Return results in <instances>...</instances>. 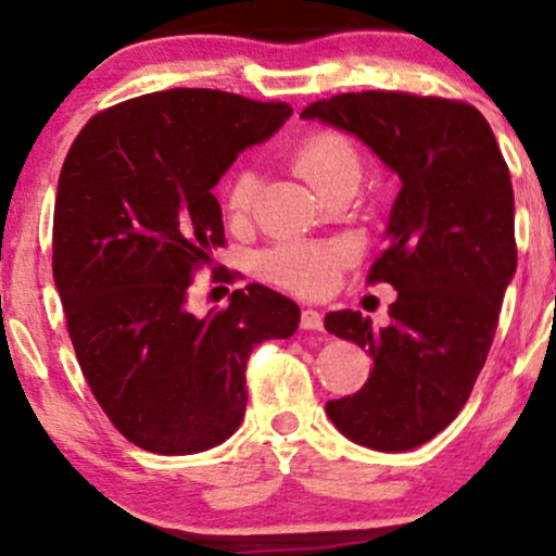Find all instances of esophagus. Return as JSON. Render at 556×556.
<instances>
[{
	"label": "esophagus",
	"mask_w": 556,
	"mask_h": 556,
	"mask_svg": "<svg viewBox=\"0 0 556 556\" xmlns=\"http://www.w3.org/2000/svg\"><path fill=\"white\" fill-rule=\"evenodd\" d=\"M300 326L305 330H323V315L318 311H313V307H305V311H302Z\"/></svg>",
	"instance_id": "obj_1"
}]
</instances>
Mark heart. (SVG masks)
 Returning <instances> with one entry per match:
<instances>
[{
    "mask_svg": "<svg viewBox=\"0 0 556 556\" xmlns=\"http://www.w3.org/2000/svg\"><path fill=\"white\" fill-rule=\"evenodd\" d=\"M290 166L315 192L330 197L336 192H354L362 179V156L354 140L333 128H315L305 132L290 149ZM258 192V174L251 166H238L223 187V207L233 220H243L254 207ZM343 264L339 245L290 241L277 245L264 258V269L279 285L305 294L328 292Z\"/></svg>",
    "mask_w": 556,
    "mask_h": 556,
    "instance_id": "obj_1",
    "label": "heart"
}]
</instances>
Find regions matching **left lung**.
Wrapping results in <instances>:
<instances>
[{
	"label": "left lung",
	"mask_w": 556,
	"mask_h": 556,
	"mask_svg": "<svg viewBox=\"0 0 556 556\" xmlns=\"http://www.w3.org/2000/svg\"><path fill=\"white\" fill-rule=\"evenodd\" d=\"M302 117L354 132L403 181L367 277L397 290L390 323L326 315L328 333L367 349L375 369L326 413L356 444L407 452L459 416L493 346L518 262L508 164L482 112L459 100L349 91Z\"/></svg>",
	"instance_id": "1"
}]
</instances>
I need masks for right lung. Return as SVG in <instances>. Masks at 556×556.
Listing matches in <instances>:
<instances>
[{
    "label": "right lung",
    "mask_w": 556,
    "mask_h": 556,
    "mask_svg": "<svg viewBox=\"0 0 556 556\" xmlns=\"http://www.w3.org/2000/svg\"><path fill=\"white\" fill-rule=\"evenodd\" d=\"M292 115L220 89H166L97 112L59 177L53 279L91 395L130 444L179 456L241 426L254 346L300 307L264 285L194 318V271L226 245L213 187Z\"/></svg>",
    "instance_id": "obj_1"
}]
</instances>
